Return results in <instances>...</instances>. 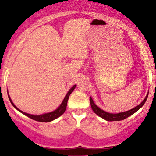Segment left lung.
<instances>
[{
    "label": "left lung",
    "mask_w": 156,
    "mask_h": 156,
    "mask_svg": "<svg viewBox=\"0 0 156 156\" xmlns=\"http://www.w3.org/2000/svg\"><path fill=\"white\" fill-rule=\"evenodd\" d=\"M147 97H148V94L146 96V98H144V101L141 102L139 105H137L136 107H135V108L130 109V110L128 111V112L119 113V114H111V113L104 112V111H103L102 109L98 108V107L95 105V103L93 102L91 97H90V104L93 112L95 113L96 114H98L99 117L103 118V119L107 121H119V120H122V119H126V118H128V117H130V115H132V114H133L134 113L136 112L139 108H141V106H142V105L144 104V103L146 102L147 99Z\"/></svg>",
    "instance_id": "1"
}]
</instances>
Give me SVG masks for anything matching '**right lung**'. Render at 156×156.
I'll list each match as a JSON object with an SVG mask.
<instances>
[{
  "instance_id": "obj_1",
  "label": "right lung",
  "mask_w": 156,
  "mask_h": 156,
  "mask_svg": "<svg viewBox=\"0 0 156 156\" xmlns=\"http://www.w3.org/2000/svg\"><path fill=\"white\" fill-rule=\"evenodd\" d=\"M76 85L73 86L72 88L69 89V92H67V94H66V96H65V98H64L63 102H62V104L60 105V106L58 107V108L55 109V110L53 111V112L47 113V114H42V115H32V114H27V113H26V112H22V111L20 110L19 108H17V107L15 105V104L12 103V100H11L9 96V101L11 102V103L12 104V105H13V106L15 107L17 110H18L19 112H20L21 113H22V114H25V115L27 116V117H30L31 119H34V120L38 121V122H51L52 120H53V119H56V118L60 117L61 115H62V114H64V112H65V110H66V108H67V101H68V99H69V96L70 95V94L73 92V91L74 90L75 88H76Z\"/></svg>"
}]
</instances>
